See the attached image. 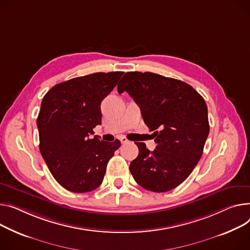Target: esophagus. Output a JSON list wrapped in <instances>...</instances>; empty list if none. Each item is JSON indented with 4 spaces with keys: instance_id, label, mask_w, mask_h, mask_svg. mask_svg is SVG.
<instances>
[{
    "instance_id": "34e87169",
    "label": "esophagus",
    "mask_w": 250,
    "mask_h": 250,
    "mask_svg": "<svg viewBox=\"0 0 250 250\" xmlns=\"http://www.w3.org/2000/svg\"><path fill=\"white\" fill-rule=\"evenodd\" d=\"M120 140H121L122 144H126V143H128V140H127L125 136H121V137H120Z\"/></svg>"
}]
</instances>
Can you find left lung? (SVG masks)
I'll use <instances>...</instances> for the list:
<instances>
[{"label":"left lung","instance_id":"1","mask_svg":"<svg viewBox=\"0 0 250 250\" xmlns=\"http://www.w3.org/2000/svg\"><path fill=\"white\" fill-rule=\"evenodd\" d=\"M118 91L134 98L156 137L153 152L136 143L139 156L129 165L132 177L148 191L178 187L200 160L209 135L204 98L184 81L152 72H126Z\"/></svg>","mask_w":250,"mask_h":250}]
</instances>
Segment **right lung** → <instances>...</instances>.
Here are the masks:
<instances>
[{"label": "right lung", "instance_id": "1", "mask_svg": "<svg viewBox=\"0 0 250 250\" xmlns=\"http://www.w3.org/2000/svg\"><path fill=\"white\" fill-rule=\"evenodd\" d=\"M124 72H97L56 84L43 97L37 118L40 153L59 184L74 193L101 186L121 142L90 139L102 125L101 104Z\"/></svg>", "mask_w": 250, "mask_h": 250}]
</instances>
